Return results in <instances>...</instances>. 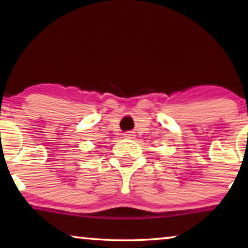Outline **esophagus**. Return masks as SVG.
Returning a JSON list of instances; mask_svg holds the SVG:
<instances>
[{
    "label": "esophagus",
    "mask_w": 248,
    "mask_h": 248,
    "mask_svg": "<svg viewBox=\"0 0 248 248\" xmlns=\"http://www.w3.org/2000/svg\"><path fill=\"white\" fill-rule=\"evenodd\" d=\"M124 137H125V138H126V139H133V138L135 137V135H134V132H132V131L125 132Z\"/></svg>",
    "instance_id": "34e87169"
}]
</instances>
